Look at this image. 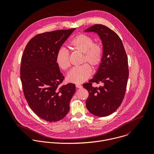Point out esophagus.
I'll list each match as a JSON object with an SVG mask.
<instances>
[{
	"label": "esophagus",
	"instance_id": "34e87169",
	"mask_svg": "<svg viewBox=\"0 0 154 154\" xmlns=\"http://www.w3.org/2000/svg\"><path fill=\"white\" fill-rule=\"evenodd\" d=\"M76 87L77 88H81L82 87V86L81 85H79V84H76Z\"/></svg>",
	"mask_w": 154,
	"mask_h": 154
}]
</instances>
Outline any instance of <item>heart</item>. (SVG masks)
<instances>
[{"label": "heart", "mask_w": 154, "mask_h": 154, "mask_svg": "<svg viewBox=\"0 0 154 154\" xmlns=\"http://www.w3.org/2000/svg\"><path fill=\"white\" fill-rule=\"evenodd\" d=\"M69 47L72 50L82 54L81 64L87 63L93 69H95L102 61L103 49L101 44L94 43L93 38L87 34L81 33L76 35L71 40ZM56 62L63 70L69 68V53L66 49L60 48L57 51ZM88 66L84 64L71 70L67 75V80L74 84L84 82L88 79L92 73L91 69Z\"/></svg>", "instance_id": "b5f03b06"}]
</instances>
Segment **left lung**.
Wrapping results in <instances>:
<instances>
[{
    "label": "left lung",
    "instance_id": "8db88e82",
    "mask_svg": "<svg viewBox=\"0 0 154 154\" xmlns=\"http://www.w3.org/2000/svg\"><path fill=\"white\" fill-rule=\"evenodd\" d=\"M84 32L97 33L103 46V59L96 73L83 84L89 92L86 107L92 114L106 117L117 110L124 98L129 78L128 56L120 38L106 26L96 24ZM92 82L103 85L93 88Z\"/></svg>",
    "mask_w": 154,
    "mask_h": 154
}]
</instances>
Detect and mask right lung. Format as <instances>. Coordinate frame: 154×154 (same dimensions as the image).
Wrapping results in <instances>:
<instances>
[{
    "label": "right lung",
    "mask_w": 154,
    "mask_h": 154,
    "mask_svg": "<svg viewBox=\"0 0 154 154\" xmlns=\"http://www.w3.org/2000/svg\"><path fill=\"white\" fill-rule=\"evenodd\" d=\"M75 29L38 34L23 51L20 77L25 98L31 110L47 122H57L66 116L76 91L73 84L59 86L64 76L56 62L57 51Z\"/></svg>",
    "instance_id": "add662e5"
}]
</instances>
